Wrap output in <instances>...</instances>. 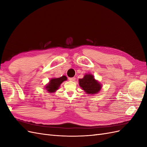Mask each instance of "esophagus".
<instances>
[{
    "label": "esophagus",
    "instance_id": "obj_1",
    "mask_svg": "<svg viewBox=\"0 0 147 147\" xmlns=\"http://www.w3.org/2000/svg\"><path fill=\"white\" fill-rule=\"evenodd\" d=\"M69 80L70 81L74 82V81H75V80H76V78H75V77H72V78H69Z\"/></svg>",
    "mask_w": 147,
    "mask_h": 147
}]
</instances>
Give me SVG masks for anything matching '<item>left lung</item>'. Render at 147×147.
Instances as JSON below:
<instances>
[{
    "label": "left lung",
    "instance_id": "left-lung-1",
    "mask_svg": "<svg viewBox=\"0 0 147 147\" xmlns=\"http://www.w3.org/2000/svg\"><path fill=\"white\" fill-rule=\"evenodd\" d=\"M79 85L88 94L94 95L98 93L102 88L100 83L94 78L93 75L86 74L83 78L78 80Z\"/></svg>",
    "mask_w": 147,
    "mask_h": 147
}]
</instances>
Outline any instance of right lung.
<instances>
[{"instance_id": "right-lung-1", "label": "right lung", "mask_w": 147, "mask_h": 147, "mask_svg": "<svg viewBox=\"0 0 147 147\" xmlns=\"http://www.w3.org/2000/svg\"><path fill=\"white\" fill-rule=\"evenodd\" d=\"M67 80V78L65 75H63L59 78H52L45 86V88L48 92H55L57 90H59L61 84L64 81H66Z\"/></svg>"}]
</instances>
